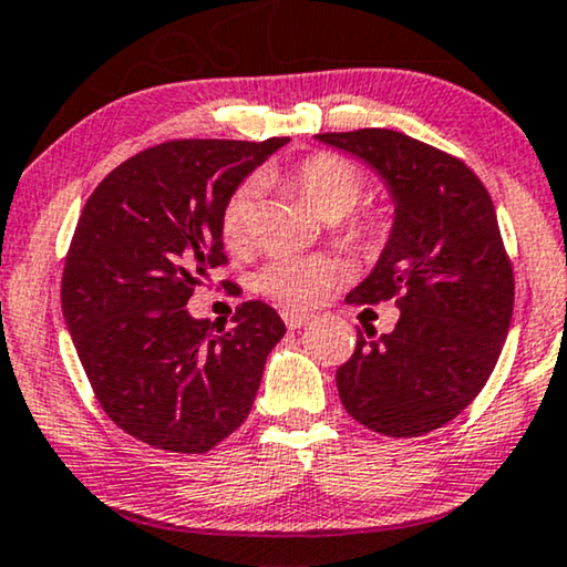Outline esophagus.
Instances as JSON below:
<instances>
[{
  "label": "esophagus",
  "instance_id": "34e87169",
  "mask_svg": "<svg viewBox=\"0 0 567 567\" xmlns=\"http://www.w3.org/2000/svg\"><path fill=\"white\" fill-rule=\"evenodd\" d=\"M282 321H285V326L290 331H295V329H300V326H306L308 321H310V316L308 313H298V310H282Z\"/></svg>",
  "mask_w": 567,
  "mask_h": 567
}]
</instances>
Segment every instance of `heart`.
Listing matches in <instances>:
<instances>
[{
    "label": "heart",
    "instance_id": "1",
    "mask_svg": "<svg viewBox=\"0 0 567 567\" xmlns=\"http://www.w3.org/2000/svg\"><path fill=\"white\" fill-rule=\"evenodd\" d=\"M292 193H298L323 220H339L352 213L364 195V174L349 158L339 154H310L300 158L280 177ZM257 187L251 182L238 185L228 195L220 213V236L230 249H238L251 238ZM388 234V218L380 213L349 220L344 238L352 244H378ZM347 269L333 257H275L254 275V290L287 308H310L323 300L333 285L344 280Z\"/></svg>",
    "mask_w": 567,
    "mask_h": 567
}]
</instances>
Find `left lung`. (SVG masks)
I'll list each match as a JSON object with an SVG mask.
<instances>
[{"label": "left lung", "mask_w": 567, "mask_h": 567, "mask_svg": "<svg viewBox=\"0 0 567 567\" xmlns=\"http://www.w3.org/2000/svg\"><path fill=\"white\" fill-rule=\"evenodd\" d=\"M388 182L395 223L378 267L349 306L395 300V329L357 331L337 370L347 413L405 440L444 426L475 401L504 349L514 267L488 189L462 158L388 127L318 133Z\"/></svg>", "instance_id": "1"}]
</instances>
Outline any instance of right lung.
<instances>
[{
    "instance_id": "right-lung-1",
    "label": "right lung",
    "mask_w": 567,
    "mask_h": 567,
    "mask_svg": "<svg viewBox=\"0 0 567 567\" xmlns=\"http://www.w3.org/2000/svg\"><path fill=\"white\" fill-rule=\"evenodd\" d=\"M285 143H158L115 166L79 215L61 277L63 318L102 411L156 450L205 454L234 434L285 337L282 318L261 300L241 302L230 326L185 308L207 272L228 265V195Z\"/></svg>"
}]
</instances>
